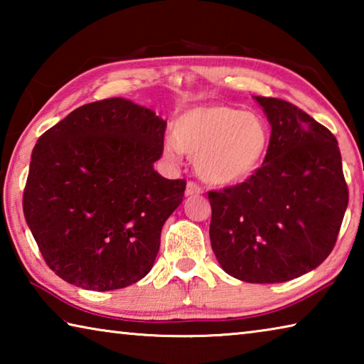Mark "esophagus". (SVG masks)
Returning <instances> with one entry per match:
<instances>
[{
  "label": "esophagus",
  "instance_id": "34e87169",
  "mask_svg": "<svg viewBox=\"0 0 364 364\" xmlns=\"http://www.w3.org/2000/svg\"><path fill=\"white\" fill-rule=\"evenodd\" d=\"M184 194L186 196H196V194H202V188L199 184L194 183V181H188L186 184V191H184Z\"/></svg>",
  "mask_w": 364,
  "mask_h": 364
}]
</instances>
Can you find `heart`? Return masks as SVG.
Segmentation results:
<instances>
[{
	"label": "heart",
	"instance_id": "b5f03b06",
	"mask_svg": "<svg viewBox=\"0 0 364 364\" xmlns=\"http://www.w3.org/2000/svg\"><path fill=\"white\" fill-rule=\"evenodd\" d=\"M271 133L260 115L223 104L199 106L178 117L165 154L196 156V170L210 184L228 186L247 180L260 168L269 149Z\"/></svg>",
	"mask_w": 364,
	"mask_h": 364
}]
</instances>
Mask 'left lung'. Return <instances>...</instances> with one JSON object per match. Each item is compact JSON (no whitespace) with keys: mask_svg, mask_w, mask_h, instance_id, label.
I'll use <instances>...</instances> for the list:
<instances>
[{"mask_svg":"<svg viewBox=\"0 0 364 364\" xmlns=\"http://www.w3.org/2000/svg\"><path fill=\"white\" fill-rule=\"evenodd\" d=\"M255 100L271 123L269 149L244 183L208 191L210 242L232 278L273 284L299 278L328 258L348 188L328 128L287 101Z\"/></svg>","mask_w":364,"mask_h":364,"instance_id":"left-lung-1","label":"left lung"}]
</instances>
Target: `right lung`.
I'll return each mask as SVG.
<instances>
[{
    "mask_svg": "<svg viewBox=\"0 0 364 364\" xmlns=\"http://www.w3.org/2000/svg\"><path fill=\"white\" fill-rule=\"evenodd\" d=\"M167 122L122 97L85 104L36 141L23 215L59 278L114 291L149 273L186 180L154 170Z\"/></svg>",
    "mask_w": 364,
    "mask_h": 364,
    "instance_id": "add662e5",
    "label": "right lung"
}]
</instances>
